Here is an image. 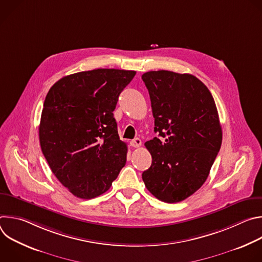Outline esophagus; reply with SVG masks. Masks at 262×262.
Returning <instances> with one entry per match:
<instances>
[{
	"instance_id": "34e87169",
	"label": "esophagus",
	"mask_w": 262,
	"mask_h": 262,
	"mask_svg": "<svg viewBox=\"0 0 262 262\" xmlns=\"http://www.w3.org/2000/svg\"><path fill=\"white\" fill-rule=\"evenodd\" d=\"M141 145H142V141H141V139H139V138H136V139H134L133 141H130V146H132V147L138 148V147H140Z\"/></svg>"
}]
</instances>
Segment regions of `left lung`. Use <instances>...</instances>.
<instances>
[{
	"label": "left lung",
	"mask_w": 262,
	"mask_h": 262,
	"mask_svg": "<svg viewBox=\"0 0 262 262\" xmlns=\"http://www.w3.org/2000/svg\"><path fill=\"white\" fill-rule=\"evenodd\" d=\"M151 100L155 132L145 143L150 168L142 174L147 190L167 203L198 191L208 177L222 144V127L207 87L189 73L148 71L142 76Z\"/></svg>",
	"instance_id": "1"
}]
</instances>
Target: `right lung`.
<instances>
[{
	"label": "right lung",
	"instance_id": "obj_1",
	"mask_svg": "<svg viewBox=\"0 0 262 262\" xmlns=\"http://www.w3.org/2000/svg\"><path fill=\"white\" fill-rule=\"evenodd\" d=\"M136 71L98 68L64 77L50 89L41 113L42 154L74 196L105 193L126 163L113 111Z\"/></svg>",
	"mask_w": 262,
	"mask_h": 262
}]
</instances>
